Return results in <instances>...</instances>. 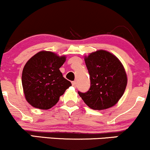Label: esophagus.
<instances>
[{
  "instance_id": "esophagus-1",
  "label": "esophagus",
  "mask_w": 150,
  "mask_h": 150,
  "mask_svg": "<svg viewBox=\"0 0 150 150\" xmlns=\"http://www.w3.org/2000/svg\"><path fill=\"white\" fill-rule=\"evenodd\" d=\"M72 85H73L74 87H77L76 82H75V81H74V82H72Z\"/></svg>"
}]
</instances>
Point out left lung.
I'll return each instance as SVG.
<instances>
[{
  "label": "left lung",
  "instance_id": "obj_1",
  "mask_svg": "<svg viewBox=\"0 0 150 150\" xmlns=\"http://www.w3.org/2000/svg\"><path fill=\"white\" fill-rule=\"evenodd\" d=\"M90 88L79 95L89 108L104 110L116 105L124 93L128 78L121 62L113 53L98 50L85 56Z\"/></svg>",
  "mask_w": 150,
  "mask_h": 150
}]
</instances>
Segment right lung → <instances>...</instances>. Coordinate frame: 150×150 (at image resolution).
<instances>
[{"mask_svg": "<svg viewBox=\"0 0 150 150\" xmlns=\"http://www.w3.org/2000/svg\"><path fill=\"white\" fill-rule=\"evenodd\" d=\"M66 57L51 51H42L26 63L22 84L26 100L34 108L49 109L71 86L60 71Z\"/></svg>", "mask_w": 150, "mask_h": 150, "instance_id": "right-lung-1", "label": "right lung"}]
</instances>
